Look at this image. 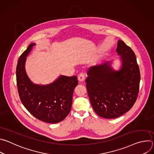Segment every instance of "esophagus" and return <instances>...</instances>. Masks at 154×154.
<instances>
[{
	"mask_svg": "<svg viewBox=\"0 0 154 154\" xmlns=\"http://www.w3.org/2000/svg\"><path fill=\"white\" fill-rule=\"evenodd\" d=\"M78 80L80 82H83L85 80V74L83 72H81L78 75Z\"/></svg>",
	"mask_w": 154,
	"mask_h": 154,
	"instance_id": "esophagus-1",
	"label": "esophagus"
}]
</instances>
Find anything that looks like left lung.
<instances>
[{
  "label": "left lung",
  "mask_w": 154,
  "mask_h": 154,
  "mask_svg": "<svg viewBox=\"0 0 154 154\" xmlns=\"http://www.w3.org/2000/svg\"><path fill=\"white\" fill-rule=\"evenodd\" d=\"M116 52L122 66L116 71L105 63L90 67L86 79V89L94 112L100 117L118 118L133 106L138 97L140 72L134 52L119 40Z\"/></svg>",
  "instance_id": "obj_1"
}]
</instances>
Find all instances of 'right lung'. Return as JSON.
Here are the masks:
<instances>
[{
  "label": "right lung",
  "instance_id": "right-lung-1",
  "mask_svg": "<svg viewBox=\"0 0 154 154\" xmlns=\"http://www.w3.org/2000/svg\"><path fill=\"white\" fill-rule=\"evenodd\" d=\"M35 44L32 43L19 57L16 67V82L21 102L33 116L48 123L63 121L69 113L77 77L60 76L48 85L32 83L25 70L26 57Z\"/></svg>",
  "mask_w": 154,
  "mask_h": 154
}]
</instances>
